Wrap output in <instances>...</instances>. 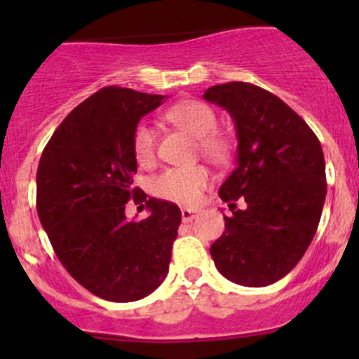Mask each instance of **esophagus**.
Listing matches in <instances>:
<instances>
[{
    "mask_svg": "<svg viewBox=\"0 0 359 359\" xmlns=\"http://www.w3.org/2000/svg\"><path fill=\"white\" fill-rule=\"evenodd\" d=\"M180 213H182V220L184 222H191V220H194L198 217V210H193V208H182L180 210Z\"/></svg>",
    "mask_w": 359,
    "mask_h": 359,
    "instance_id": "esophagus-1",
    "label": "esophagus"
}]
</instances>
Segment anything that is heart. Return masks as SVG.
Instances as JSON below:
<instances>
[{
  "mask_svg": "<svg viewBox=\"0 0 359 359\" xmlns=\"http://www.w3.org/2000/svg\"><path fill=\"white\" fill-rule=\"evenodd\" d=\"M165 119L194 137L196 151L212 161L222 163L231 156L233 144L224 132L217 130V114L201 100H182L165 111ZM132 149L137 163L149 166L156 158V132L147 123L133 130ZM212 182L208 168L203 165L166 168L149 182L151 193L161 200L179 205H196Z\"/></svg>",
  "mask_w": 359,
  "mask_h": 359,
  "instance_id": "b5f03b06",
  "label": "heart"
}]
</instances>
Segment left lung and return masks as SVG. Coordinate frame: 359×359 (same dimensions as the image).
Wrapping results in <instances>:
<instances>
[{
	"label": "left lung",
	"mask_w": 359,
	"mask_h": 359,
	"mask_svg": "<svg viewBox=\"0 0 359 359\" xmlns=\"http://www.w3.org/2000/svg\"><path fill=\"white\" fill-rule=\"evenodd\" d=\"M203 99L224 107L238 135L236 168L220 186L226 231L210 253L233 283L267 287L297 266L316 234L327 196L321 144L280 97L252 83L210 86ZM245 199L248 208L238 210Z\"/></svg>",
	"instance_id": "left-lung-1"
}]
</instances>
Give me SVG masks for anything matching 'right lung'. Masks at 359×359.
<instances>
[{"mask_svg": "<svg viewBox=\"0 0 359 359\" xmlns=\"http://www.w3.org/2000/svg\"><path fill=\"white\" fill-rule=\"evenodd\" d=\"M163 99L106 86L69 112L39 159L36 210L53 252L81 287L111 302L144 299L163 283L182 220L179 206L133 187V130ZM130 197L147 203V219L126 220Z\"/></svg>", "mask_w": 359, "mask_h": 359, "instance_id": "obj_1", "label": "right lung"}]
</instances>
